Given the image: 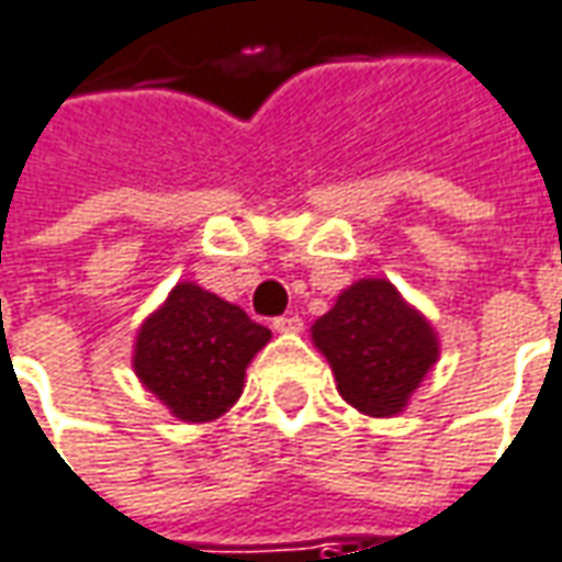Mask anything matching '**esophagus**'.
I'll return each instance as SVG.
<instances>
[{
  "label": "esophagus",
  "mask_w": 562,
  "mask_h": 562,
  "mask_svg": "<svg viewBox=\"0 0 562 562\" xmlns=\"http://www.w3.org/2000/svg\"><path fill=\"white\" fill-rule=\"evenodd\" d=\"M301 326H304V323L297 319L295 313H289V316H277V319H273V329L282 331V335H295V331H301Z\"/></svg>",
  "instance_id": "esophagus-1"
}]
</instances>
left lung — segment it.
<instances>
[{"label":"left lung","mask_w":562,"mask_h":562,"mask_svg":"<svg viewBox=\"0 0 562 562\" xmlns=\"http://www.w3.org/2000/svg\"><path fill=\"white\" fill-rule=\"evenodd\" d=\"M311 335L329 360L338 393L372 418L406 409L440 357L434 326L387 280L353 282Z\"/></svg>","instance_id":"8db88e82"}]
</instances>
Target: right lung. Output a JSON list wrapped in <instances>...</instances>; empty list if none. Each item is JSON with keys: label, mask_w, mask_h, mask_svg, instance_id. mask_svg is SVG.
<instances>
[{"label": "right lung", "mask_w": 562, "mask_h": 562, "mask_svg": "<svg viewBox=\"0 0 562 562\" xmlns=\"http://www.w3.org/2000/svg\"><path fill=\"white\" fill-rule=\"evenodd\" d=\"M270 341V329L243 307L178 282L135 341V375L181 422H215L243 393L246 366Z\"/></svg>", "instance_id": "1"}]
</instances>
